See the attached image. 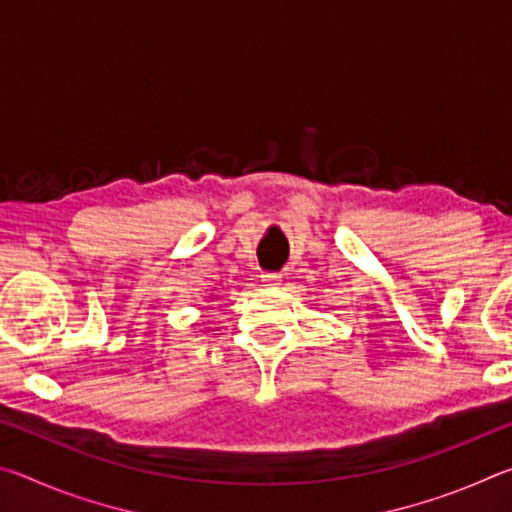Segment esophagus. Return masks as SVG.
I'll list each match as a JSON object with an SVG mask.
<instances>
[{
    "instance_id": "34e87169",
    "label": "esophagus",
    "mask_w": 512,
    "mask_h": 512,
    "mask_svg": "<svg viewBox=\"0 0 512 512\" xmlns=\"http://www.w3.org/2000/svg\"><path fill=\"white\" fill-rule=\"evenodd\" d=\"M282 282L280 273H262V284L264 287H277Z\"/></svg>"
}]
</instances>
